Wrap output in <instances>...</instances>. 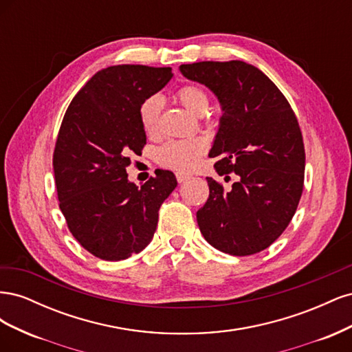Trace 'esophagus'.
Wrapping results in <instances>:
<instances>
[{
    "mask_svg": "<svg viewBox=\"0 0 352 352\" xmlns=\"http://www.w3.org/2000/svg\"><path fill=\"white\" fill-rule=\"evenodd\" d=\"M176 179H177V182L179 184H182V182H185V180H188V179H190V176L189 175H186V173H176Z\"/></svg>",
    "mask_w": 352,
    "mask_h": 352,
    "instance_id": "esophagus-1",
    "label": "esophagus"
}]
</instances>
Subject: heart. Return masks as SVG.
Segmentation results:
<instances>
[{"label":"heart","mask_w":352,"mask_h":352,"mask_svg":"<svg viewBox=\"0 0 352 352\" xmlns=\"http://www.w3.org/2000/svg\"><path fill=\"white\" fill-rule=\"evenodd\" d=\"M175 98L190 113L202 116L210 107L208 94L198 85H185L175 94ZM163 101L158 95L146 97L138 109L140 123L148 136H155L160 131V116H162ZM207 151V144L202 140L170 141L158 148L157 160L163 167L179 172H190L198 164L201 157Z\"/></svg>","instance_id":"b5f03b06"}]
</instances>
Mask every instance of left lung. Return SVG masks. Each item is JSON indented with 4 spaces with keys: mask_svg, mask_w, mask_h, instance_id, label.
<instances>
[{
    "mask_svg": "<svg viewBox=\"0 0 352 352\" xmlns=\"http://www.w3.org/2000/svg\"><path fill=\"white\" fill-rule=\"evenodd\" d=\"M180 73L217 95L223 114L210 157L220 176L238 175L226 192L207 177L210 195L197 211L202 236L230 255L260 252L289 225L304 189L300 123L280 89L245 61H199Z\"/></svg>",
    "mask_w": 352,
    "mask_h": 352,
    "instance_id": "1",
    "label": "left lung"
}]
</instances>
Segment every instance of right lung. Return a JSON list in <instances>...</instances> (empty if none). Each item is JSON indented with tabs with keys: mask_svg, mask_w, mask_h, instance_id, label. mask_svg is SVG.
I'll return each instance as SVG.
<instances>
[{
	"mask_svg": "<svg viewBox=\"0 0 352 352\" xmlns=\"http://www.w3.org/2000/svg\"><path fill=\"white\" fill-rule=\"evenodd\" d=\"M170 67L111 66L74 95L58 131L54 166L58 206L82 247L105 261H120L151 242L158 210L177 182L168 170L138 188L126 167L146 135L138 109L172 79Z\"/></svg>",
	"mask_w": 352,
	"mask_h": 352,
	"instance_id": "add662e5",
	"label": "right lung"
}]
</instances>
